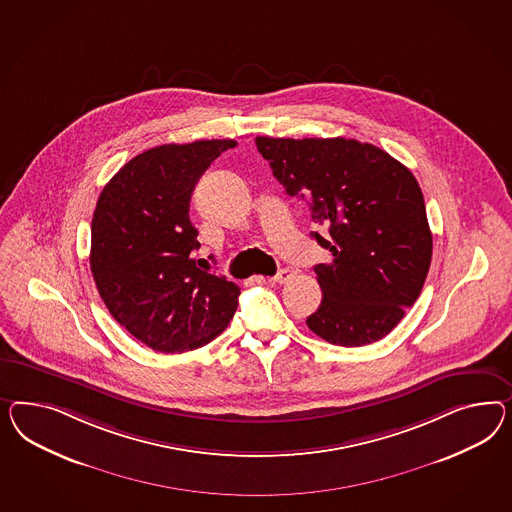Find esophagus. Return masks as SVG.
I'll return each mask as SVG.
<instances>
[{"instance_id": "esophagus-1", "label": "esophagus", "mask_w": 512, "mask_h": 512, "mask_svg": "<svg viewBox=\"0 0 512 512\" xmlns=\"http://www.w3.org/2000/svg\"><path fill=\"white\" fill-rule=\"evenodd\" d=\"M292 277H294V270H291V268H281V270H277L276 276L272 277V281L281 285V283H287Z\"/></svg>"}]
</instances>
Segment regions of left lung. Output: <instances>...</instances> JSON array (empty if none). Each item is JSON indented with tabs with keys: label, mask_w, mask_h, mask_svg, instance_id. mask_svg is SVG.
Here are the masks:
<instances>
[{
	"label": "left lung",
	"mask_w": 512,
	"mask_h": 512,
	"mask_svg": "<svg viewBox=\"0 0 512 512\" xmlns=\"http://www.w3.org/2000/svg\"><path fill=\"white\" fill-rule=\"evenodd\" d=\"M255 143L285 192L305 199L330 233H311L332 261L315 266L322 302L307 317L309 330L339 346L386 337L421 294L432 259L425 201L410 169L356 139Z\"/></svg>",
	"instance_id": "left-lung-1"
}]
</instances>
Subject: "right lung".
Returning a JSON list of instances; mask_svg holds the SVG:
<instances>
[{
    "label": "right lung",
    "instance_id": "obj_1",
    "mask_svg": "<svg viewBox=\"0 0 512 512\" xmlns=\"http://www.w3.org/2000/svg\"><path fill=\"white\" fill-rule=\"evenodd\" d=\"M235 139L171 143L141 152L98 197L91 272L98 294L126 332L158 352L208 345L229 324L240 289L195 264L190 221L195 184Z\"/></svg>",
    "mask_w": 512,
    "mask_h": 512
}]
</instances>
